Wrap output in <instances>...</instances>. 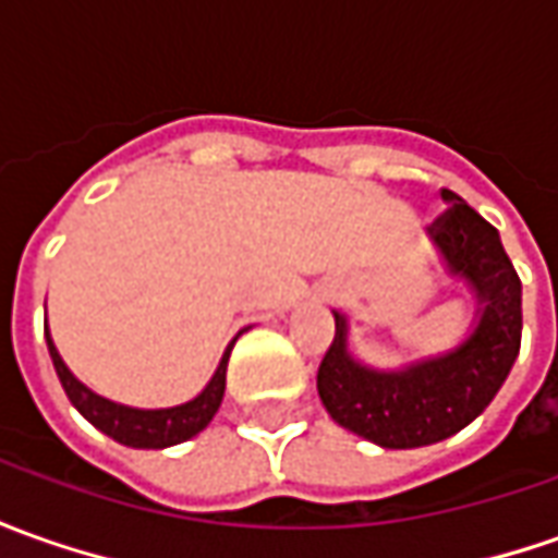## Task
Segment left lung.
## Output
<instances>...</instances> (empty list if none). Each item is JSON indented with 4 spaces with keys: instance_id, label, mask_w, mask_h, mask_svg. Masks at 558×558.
Instances as JSON below:
<instances>
[{
    "instance_id": "1",
    "label": "left lung",
    "mask_w": 558,
    "mask_h": 558,
    "mask_svg": "<svg viewBox=\"0 0 558 558\" xmlns=\"http://www.w3.org/2000/svg\"><path fill=\"white\" fill-rule=\"evenodd\" d=\"M449 204L430 238L480 299V324L452 354L403 373H375L344 351V317L317 369V393L332 422L385 449H415L452 437L495 400L522 342V280L504 253L498 229L464 198L442 189Z\"/></svg>"
}]
</instances>
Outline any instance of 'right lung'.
Segmentation results:
<instances>
[{
    "mask_svg": "<svg viewBox=\"0 0 558 558\" xmlns=\"http://www.w3.org/2000/svg\"><path fill=\"white\" fill-rule=\"evenodd\" d=\"M45 342H48V351H51V360H54L57 378L66 390L70 403L85 418H88L97 430H104L106 437H112L121 446H134V449H165V446H177V442H185L195 434H201L207 424L214 422L216 409L222 403V393H226V366H229L231 344L226 348V354L219 360V369L210 378V385L201 390L195 400H189L183 407H170V409H131L119 407L112 400H104L97 397L94 390H88L75 375L66 369V363L57 354L54 342L45 329Z\"/></svg>",
    "mask_w": 558,
    "mask_h": 558,
    "instance_id": "1",
    "label": "right lung"
}]
</instances>
